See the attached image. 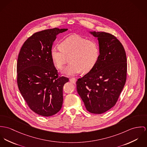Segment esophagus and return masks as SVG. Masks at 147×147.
<instances>
[{
    "label": "esophagus",
    "instance_id": "esophagus-1",
    "mask_svg": "<svg viewBox=\"0 0 147 147\" xmlns=\"http://www.w3.org/2000/svg\"><path fill=\"white\" fill-rule=\"evenodd\" d=\"M69 80L72 83H75L76 82V79L75 78H70L69 79Z\"/></svg>",
    "mask_w": 147,
    "mask_h": 147
}]
</instances>
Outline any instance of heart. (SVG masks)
I'll return each instance as SVG.
<instances>
[{"mask_svg": "<svg viewBox=\"0 0 147 147\" xmlns=\"http://www.w3.org/2000/svg\"><path fill=\"white\" fill-rule=\"evenodd\" d=\"M60 47H53L51 56L56 66L62 69L69 58L70 64L63 73L67 75H75L82 71H90L96 65L99 56L97 43L77 34L65 38L60 43Z\"/></svg>", "mask_w": 147, "mask_h": 147, "instance_id": "b5f03b06", "label": "heart"}]
</instances>
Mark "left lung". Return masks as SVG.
I'll use <instances>...</instances> for the list:
<instances>
[{
  "label": "left lung",
  "mask_w": 147,
  "mask_h": 147,
  "mask_svg": "<svg viewBox=\"0 0 147 147\" xmlns=\"http://www.w3.org/2000/svg\"><path fill=\"white\" fill-rule=\"evenodd\" d=\"M90 33L98 38L100 55L92 69L76 82L77 90L87 111L101 114L114 107L123 88L127 59L123 46L113 35Z\"/></svg>",
  "instance_id": "obj_1"
}]
</instances>
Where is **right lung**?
<instances>
[{
    "instance_id": "obj_1",
    "label": "right lung",
    "mask_w": 147,
    "mask_h": 147,
    "mask_svg": "<svg viewBox=\"0 0 147 147\" xmlns=\"http://www.w3.org/2000/svg\"><path fill=\"white\" fill-rule=\"evenodd\" d=\"M67 30L55 28L33 34L18 56V89L30 109L44 117L56 114L62 107L63 87L69 78L59 76L51 50L56 35Z\"/></svg>"
}]
</instances>
